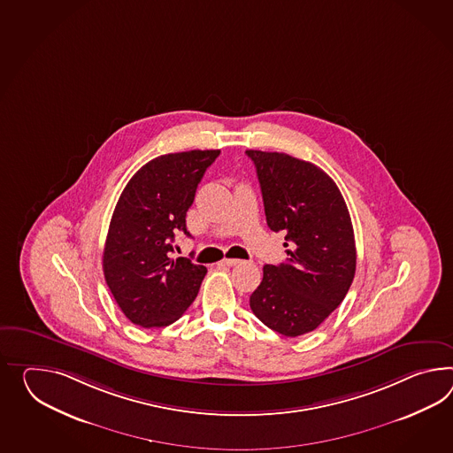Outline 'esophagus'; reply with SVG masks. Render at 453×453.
Segmentation results:
<instances>
[{"label": "esophagus", "mask_w": 453, "mask_h": 453, "mask_svg": "<svg viewBox=\"0 0 453 453\" xmlns=\"http://www.w3.org/2000/svg\"><path fill=\"white\" fill-rule=\"evenodd\" d=\"M242 264V260H237V258H224L222 260V265L226 266H235Z\"/></svg>", "instance_id": "esophagus-1"}]
</instances>
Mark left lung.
I'll list each match as a JSON object with an SVG mask.
<instances>
[{
    "instance_id": "left-lung-1",
    "label": "left lung",
    "mask_w": 453,
    "mask_h": 453,
    "mask_svg": "<svg viewBox=\"0 0 453 453\" xmlns=\"http://www.w3.org/2000/svg\"><path fill=\"white\" fill-rule=\"evenodd\" d=\"M254 162L266 224L285 234L288 258L264 266L250 296L255 316L278 334L314 331L352 285L357 250L342 193L319 166L281 152L247 150Z\"/></svg>"
}]
</instances>
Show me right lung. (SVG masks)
<instances>
[{
	"label": "right lung",
	"mask_w": 453,
	"mask_h": 453,
	"mask_svg": "<svg viewBox=\"0 0 453 453\" xmlns=\"http://www.w3.org/2000/svg\"><path fill=\"white\" fill-rule=\"evenodd\" d=\"M221 150H189L157 157L124 188L114 208L103 252V272L127 319L164 327L180 319L198 295L206 266L172 258L178 231L208 166Z\"/></svg>",
	"instance_id": "add662e5"
}]
</instances>
